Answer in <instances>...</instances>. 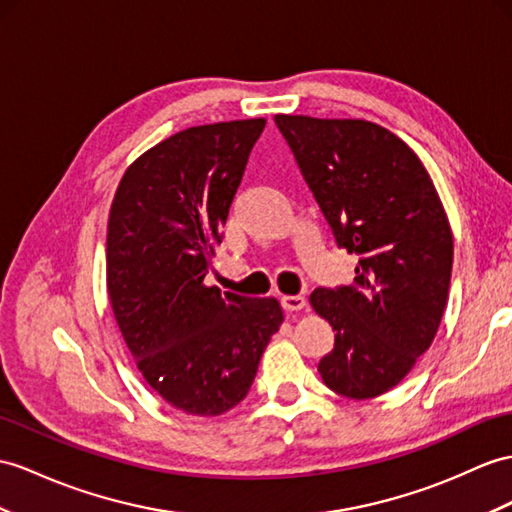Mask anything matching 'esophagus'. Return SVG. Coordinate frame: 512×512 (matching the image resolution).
Wrapping results in <instances>:
<instances>
[{
    "label": "esophagus",
    "instance_id": "esophagus-1",
    "mask_svg": "<svg viewBox=\"0 0 512 512\" xmlns=\"http://www.w3.org/2000/svg\"><path fill=\"white\" fill-rule=\"evenodd\" d=\"M282 306H284V310H289V313H297V310H302L306 306V297H302V295H284Z\"/></svg>",
    "mask_w": 512,
    "mask_h": 512
}]
</instances>
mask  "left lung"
<instances>
[{"instance_id":"left-lung-1","label":"left lung","mask_w":512,"mask_h":512,"mask_svg":"<svg viewBox=\"0 0 512 512\" xmlns=\"http://www.w3.org/2000/svg\"><path fill=\"white\" fill-rule=\"evenodd\" d=\"M336 245L358 256L356 278L315 289L334 350L319 360L328 389L369 400L400 384L439 330L452 278L450 221L423 162L363 119L276 115Z\"/></svg>"}]
</instances>
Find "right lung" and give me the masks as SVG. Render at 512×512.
Segmentation results:
<instances>
[{"instance_id":"obj_1","label":"right lung","mask_w":512,"mask_h":512,"mask_svg":"<svg viewBox=\"0 0 512 512\" xmlns=\"http://www.w3.org/2000/svg\"><path fill=\"white\" fill-rule=\"evenodd\" d=\"M265 119L169 136L123 173L108 217L106 282L145 382L182 413L217 417L245 400L282 323L278 299L204 284Z\"/></svg>"}]
</instances>
